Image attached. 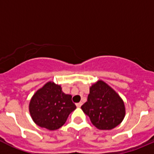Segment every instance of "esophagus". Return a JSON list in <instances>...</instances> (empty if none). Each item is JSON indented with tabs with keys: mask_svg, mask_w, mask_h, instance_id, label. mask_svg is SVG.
Here are the masks:
<instances>
[{
	"mask_svg": "<svg viewBox=\"0 0 154 154\" xmlns=\"http://www.w3.org/2000/svg\"><path fill=\"white\" fill-rule=\"evenodd\" d=\"M82 105V103H81V102H80V103H76V106L78 107V108H79V107H81Z\"/></svg>",
	"mask_w": 154,
	"mask_h": 154,
	"instance_id": "obj_1",
	"label": "esophagus"
}]
</instances>
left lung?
Returning a JSON list of instances; mask_svg holds the SVG:
<instances>
[{
  "instance_id": "8db88e82",
  "label": "left lung",
  "mask_w": 154,
  "mask_h": 154,
  "mask_svg": "<svg viewBox=\"0 0 154 154\" xmlns=\"http://www.w3.org/2000/svg\"><path fill=\"white\" fill-rule=\"evenodd\" d=\"M81 108L89 116L93 126L101 130L115 128L122 123L126 115L123 99L103 80H98L91 85L87 102Z\"/></svg>"
}]
</instances>
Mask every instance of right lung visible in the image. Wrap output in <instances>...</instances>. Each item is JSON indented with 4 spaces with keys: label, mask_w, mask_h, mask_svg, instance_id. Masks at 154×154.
<instances>
[{
    "label": "right lung",
    "mask_w": 154,
    "mask_h": 154,
    "mask_svg": "<svg viewBox=\"0 0 154 154\" xmlns=\"http://www.w3.org/2000/svg\"><path fill=\"white\" fill-rule=\"evenodd\" d=\"M62 89L60 85L49 81L34 94L29 103V112L35 124L49 130H58L65 124L76 106L72 96Z\"/></svg>",
    "instance_id": "1"
}]
</instances>
